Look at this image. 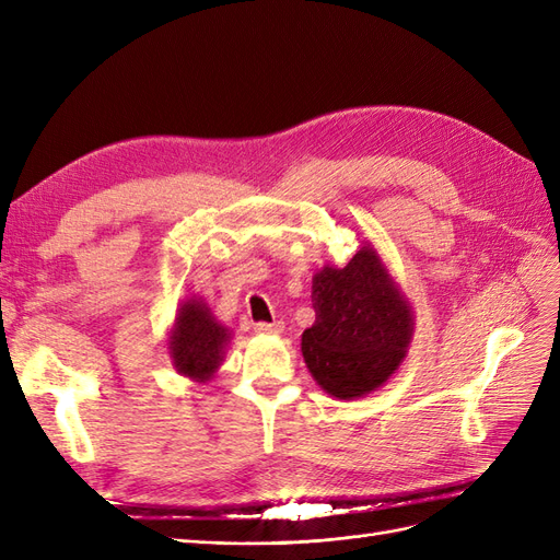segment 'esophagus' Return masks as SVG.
Wrapping results in <instances>:
<instances>
[{
    "label": "esophagus",
    "mask_w": 560,
    "mask_h": 560,
    "mask_svg": "<svg viewBox=\"0 0 560 560\" xmlns=\"http://www.w3.org/2000/svg\"><path fill=\"white\" fill-rule=\"evenodd\" d=\"M254 329H257L259 334H282L284 325H282V322H257Z\"/></svg>",
    "instance_id": "esophagus-1"
}]
</instances>
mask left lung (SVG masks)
<instances>
[{
	"label": "left lung",
	"instance_id": "1",
	"mask_svg": "<svg viewBox=\"0 0 560 560\" xmlns=\"http://www.w3.org/2000/svg\"><path fill=\"white\" fill-rule=\"evenodd\" d=\"M315 325L301 350L313 378L338 399L362 397L399 366L411 338V308L371 247L346 268L313 278Z\"/></svg>",
	"mask_w": 560,
	"mask_h": 560
}]
</instances>
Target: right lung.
<instances>
[{"label":"right lung","instance_id":"1","mask_svg":"<svg viewBox=\"0 0 560 560\" xmlns=\"http://www.w3.org/2000/svg\"><path fill=\"white\" fill-rule=\"evenodd\" d=\"M229 341L226 329L210 315L206 303L186 301L179 308L175 331L171 336V358L179 374L194 381H208L222 362Z\"/></svg>","mask_w":560,"mask_h":560}]
</instances>
